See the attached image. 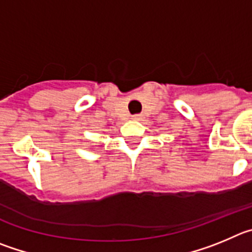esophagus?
Wrapping results in <instances>:
<instances>
[{"label":"esophagus","mask_w":252,"mask_h":252,"mask_svg":"<svg viewBox=\"0 0 252 252\" xmlns=\"http://www.w3.org/2000/svg\"><path fill=\"white\" fill-rule=\"evenodd\" d=\"M143 115L142 114H135V115H131V119L133 121H142Z\"/></svg>","instance_id":"34e87169"}]
</instances>
